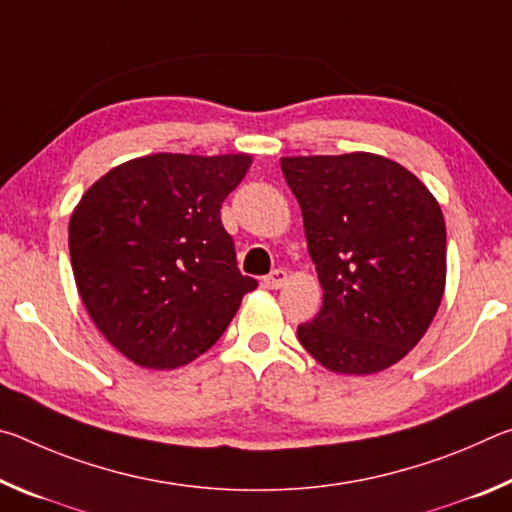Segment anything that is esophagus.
<instances>
[{
    "mask_svg": "<svg viewBox=\"0 0 512 512\" xmlns=\"http://www.w3.org/2000/svg\"><path fill=\"white\" fill-rule=\"evenodd\" d=\"M287 271H284V268H275V271H271L268 273L264 280H262V284L266 289H280L284 282H287Z\"/></svg>",
    "mask_w": 512,
    "mask_h": 512,
    "instance_id": "obj_1",
    "label": "esophagus"
}]
</instances>
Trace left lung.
I'll return each mask as SVG.
<instances>
[{"label":"left lung","instance_id":"obj_1","mask_svg":"<svg viewBox=\"0 0 512 512\" xmlns=\"http://www.w3.org/2000/svg\"><path fill=\"white\" fill-rule=\"evenodd\" d=\"M298 198L323 307L298 325L311 357L372 375L413 350L445 291L447 232L411 171L372 153L282 158Z\"/></svg>","mask_w":512,"mask_h":512}]
</instances>
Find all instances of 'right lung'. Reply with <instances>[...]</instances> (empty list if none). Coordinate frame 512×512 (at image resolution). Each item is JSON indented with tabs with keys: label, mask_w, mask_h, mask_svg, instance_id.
<instances>
[{
	"label": "right lung",
	"mask_w": 512,
	"mask_h": 512,
	"mask_svg": "<svg viewBox=\"0 0 512 512\" xmlns=\"http://www.w3.org/2000/svg\"><path fill=\"white\" fill-rule=\"evenodd\" d=\"M248 167L244 153H155L108 171L76 205V287L99 332L137 366L194 361L257 289L221 223V205Z\"/></svg>",
	"instance_id": "obj_1"
}]
</instances>
